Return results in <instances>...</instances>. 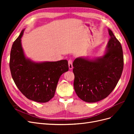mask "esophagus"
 Wrapping results in <instances>:
<instances>
[{"instance_id": "1", "label": "esophagus", "mask_w": 134, "mask_h": 134, "mask_svg": "<svg viewBox=\"0 0 134 134\" xmlns=\"http://www.w3.org/2000/svg\"><path fill=\"white\" fill-rule=\"evenodd\" d=\"M68 66L69 69H73V65H72V60H68Z\"/></svg>"}]
</instances>
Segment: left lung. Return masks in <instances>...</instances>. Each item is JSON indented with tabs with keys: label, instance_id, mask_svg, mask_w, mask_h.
<instances>
[{
	"label": "left lung",
	"instance_id": "8db88e82",
	"mask_svg": "<svg viewBox=\"0 0 134 134\" xmlns=\"http://www.w3.org/2000/svg\"><path fill=\"white\" fill-rule=\"evenodd\" d=\"M109 34L110 39L103 56L95 60L81 57L73 63L74 90L84 102L94 103L107 98L121 76L124 66L122 47L110 29Z\"/></svg>",
	"mask_w": 134,
	"mask_h": 134
}]
</instances>
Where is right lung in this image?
Here are the masks:
<instances>
[{"instance_id": "right-lung-1", "label": "right lung", "mask_w": 134, "mask_h": 134, "mask_svg": "<svg viewBox=\"0 0 134 134\" xmlns=\"http://www.w3.org/2000/svg\"><path fill=\"white\" fill-rule=\"evenodd\" d=\"M23 32L24 30L11 48L9 64L12 79L27 99L46 103L54 96L60 76L68 71V61L37 63L26 59L21 44Z\"/></svg>"}]
</instances>
